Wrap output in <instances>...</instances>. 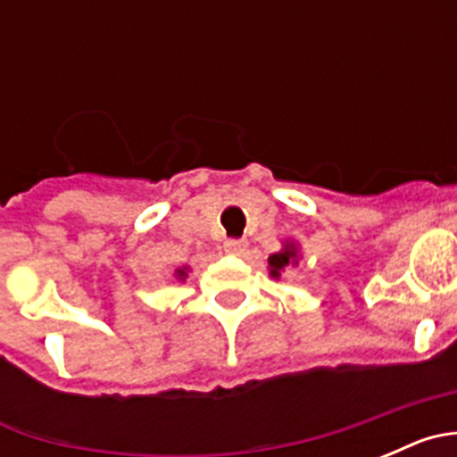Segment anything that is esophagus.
Wrapping results in <instances>:
<instances>
[{"label": "esophagus", "mask_w": 457, "mask_h": 457, "mask_svg": "<svg viewBox=\"0 0 457 457\" xmlns=\"http://www.w3.org/2000/svg\"><path fill=\"white\" fill-rule=\"evenodd\" d=\"M247 249V242L245 240H226L224 242V252L226 253H242Z\"/></svg>", "instance_id": "34e87169"}]
</instances>
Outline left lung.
Here are the masks:
<instances>
[{"instance_id": "obj_1", "label": "left lung", "mask_w": 457, "mask_h": 457, "mask_svg": "<svg viewBox=\"0 0 457 457\" xmlns=\"http://www.w3.org/2000/svg\"><path fill=\"white\" fill-rule=\"evenodd\" d=\"M300 258H302V252H300V245L295 240H284V247L278 249V252L270 253L268 258V270H270V277L278 278L281 277V272H284L286 268H297L300 265Z\"/></svg>"}]
</instances>
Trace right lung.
<instances>
[{"label":"right lung","mask_w":457,"mask_h":457,"mask_svg":"<svg viewBox=\"0 0 457 457\" xmlns=\"http://www.w3.org/2000/svg\"><path fill=\"white\" fill-rule=\"evenodd\" d=\"M187 272H189V268H187V265H185V268L176 270V272H173V277L179 278V281H185V278H187Z\"/></svg>","instance_id":"right-lung-1"}]
</instances>
